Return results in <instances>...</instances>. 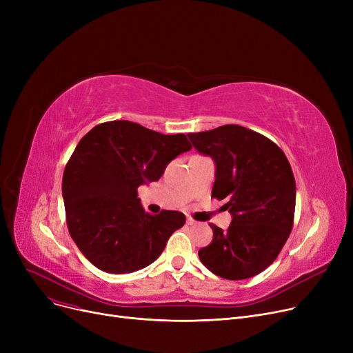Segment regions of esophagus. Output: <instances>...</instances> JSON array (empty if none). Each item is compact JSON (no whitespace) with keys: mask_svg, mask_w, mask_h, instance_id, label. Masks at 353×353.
Here are the masks:
<instances>
[{"mask_svg":"<svg viewBox=\"0 0 353 353\" xmlns=\"http://www.w3.org/2000/svg\"><path fill=\"white\" fill-rule=\"evenodd\" d=\"M186 221H188V225H189V226H193V225H196V220H193L192 217H188V220H186Z\"/></svg>","mask_w":353,"mask_h":353,"instance_id":"esophagus-1","label":"esophagus"}]
</instances>
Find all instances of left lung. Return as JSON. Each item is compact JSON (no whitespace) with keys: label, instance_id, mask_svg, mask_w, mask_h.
I'll return each instance as SVG.
<instances>
[{"label":"left lung","instance_id":"left-lung-1","mask_svg":"<svg viewBox=\"0 0 353 353\" xmlns=\"http://www.w3.org/2000/svg\"><path fill=\"white\" fill-rule=\"evenodd\" d=\"M196 150L213 159L212 197L228 199V230L210 225L212 243L199 257L214 274L242 281L270 266L290 234L296 183L285 153L268 137L237 124L189 133Z\"/></svg>","mask_w":353,"mask_h":353}]
</instances>
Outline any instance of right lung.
Returning a JSON list of instances; mask_svg holds the SVG:
<instances>
[{"mask_svg": "<svg viewBox=\"0 0 353 353\" xmlns=\"http://www.w3.org/2000/svg\"><path fill=\"white\" fill-rule=\"evenodd\" d=\"M190 148L184 134L165 136L127 120L101 123L80 140L65 165L63 199L68 232L92 265L132 273L161 254L186 216L147 213L137 189L157 181Z\"/></svg>", "mask_w": 353, "mask_h": 353, "instance_id": "right-lung-1", "label": "right lung"}]
</instances>
